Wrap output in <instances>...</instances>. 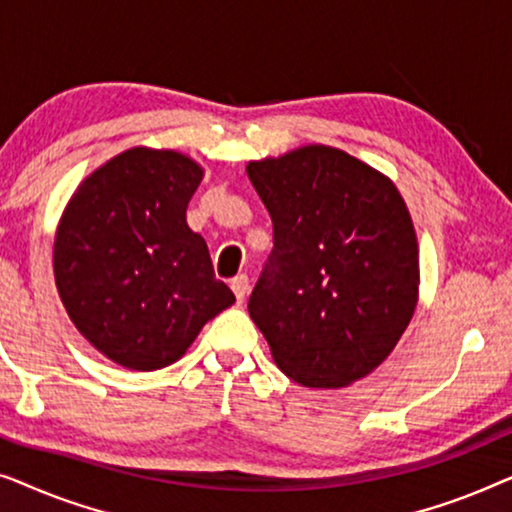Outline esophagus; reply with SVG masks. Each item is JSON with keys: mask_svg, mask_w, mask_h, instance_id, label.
Instances as JSON below:
<instances>
[{"mask_svg": "<svg viewBox=\"0 0 512 512\" xmlns=\"http://www.w3.org/2000/svg\"><path fill=\"white\" fill-rule=\"evenodd\" d=\"M230 289H233L235 298L242 303V300L247 298V293H249V277L247 275H237L233 282H230Z\"/></svg>", "mask_w": 512, "mask_h": 512, "instance_id": "obj_1", "label": "esophagus"}]
</instances>
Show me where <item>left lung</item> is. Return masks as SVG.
Listing matches in <instances>:
<instances>
[{
	"label": "left lung",
	"instance_id": "obj_1",
	"mask_svg": "<svg viewBox=\"0 0 512 512\" xmlns=\"http://www.w3.org/2000/svg\"><path fill=\"white\" fill-rule=\"evenodd\" d=\"M275 249L249 314L277 368L310 389L373 373L419 298V247L394 181L347 151L307 144L251 160Z\"/></svg>",
	"mask_w": 512,
	"mask_h": 512
}]
</instances>
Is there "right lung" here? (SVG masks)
<instances>
[{"mask_svg": "<svg viewBox=\"0 0 512 512\" xmlns=\"http://www.w3.org/2000/svg\"><path fill=\"white\" fill-rule=\"evenodd\" d=\"M205 170L174 149L132 146L88 174L53 242L60 300L97 352L130 370L179 361L235 303L186 223Z\"/></svg>", "mask_w": 512, "mask_h": 512, "instance_id": "obj_1", "label": "right lung"}]
</instances>
